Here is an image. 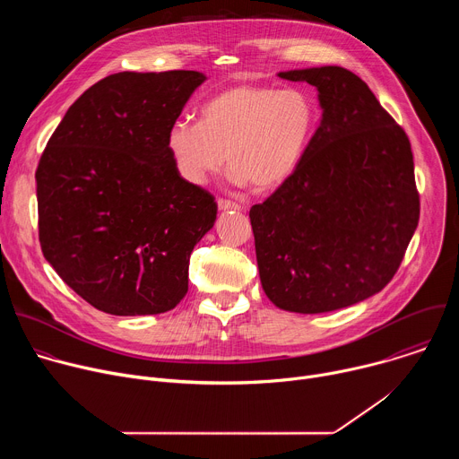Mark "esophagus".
<instances>
[{
  "instance_id": "1",
  "label": "esophagus",
  "mask_w": 459,
  "mask_h": 459,
  "mask_svg": "<svg viewBox=\"0 0 459 459\" xmlns=\"http://www.w3.org/2000/svg\"><path fill=\"white\" fill-rule=\"evenodd\" d=\"M218 209L221 212H225V211H243V207L239 204L229 202V200H218Z\"/></svg>"
}]
</instances>
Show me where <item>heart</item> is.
Returning a JSON list of instances; mask_svg holds the SVG:
<instances>
[{
	"mask_svg": "<svg viewBox=\"0 0 459 459\" xmlns=\"http://www.w3.org/2000/svg\"><path fill=\"white\" fill-rule=\"evenodd\" d=\"M317 121V105L305 91L239 83L211 98L202 121L181 117L170 123L165 147L188 185H205L227 154L234 185L273 192L301 165Z\"/></svg>",
	"mask_w": 459,
	"mask_h": 459,
	"instance_id": "obj_1",
	"label": "heart"
}]
</instances>
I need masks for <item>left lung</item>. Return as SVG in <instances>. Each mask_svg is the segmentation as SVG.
Here are the masks:
<instances>
[{
	"instance_id": "1",
	"label": "left lung",
	"mask_w": 459,
	"mask_h": 459,
	"mask_svg": "<svg viewBox=\"0 0 459 459\" xmlns=\"http://www.w3.org/2000/svg\"><path fill=\"white\" fill-rule=\"evenodd\" d=\"M278 76L316 87L323 114L292 178L250 209L261 287L289 312L345 308L392 280L418 227L411 142L343 67Z\"/></svg>"
}]
</instances>
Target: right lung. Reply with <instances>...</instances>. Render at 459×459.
Wrapping results in <instances>:
<instances>
[{
    "instance_id": "add662e5",
    "label": "right lung",
    "mask_w": 459,
    "mask_h": 459,
    "mask_svg": "<svg viewBox=\"0 0 459 459\" xmlns=\"http://www.w3.org/2000/svg\"><path fill=\"white\" fill-rule=\"evenodd\" d=\"M205 80L195 71L107 76L69 107L43 151V255L98 310L161 314L188 290L190 252L218 205L178 176L165 136Z\"/></svg>"
}]
</instances>
